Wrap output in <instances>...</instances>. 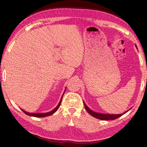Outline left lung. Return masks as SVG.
<instances>
[{
	"label": "left lung",
	"mask_w": 147,
	"mask_h": 147,
	"mask_svg": "<svg viewBox=\"0 0 147 147\" xmlns=\"http://www.w3.org/2000/svg\"><path fill=\"white\" fill-rule=\"evenodd\" d=\"M136 47L137 48L136 45ZM84 106H85V108L86 109V111L89 113L90 115L92 116L93 117H94L96 118H98L99 119L101 120H114L115 119L118 118L119 117L121 116L123 114H125L126 113H127L128 111H129L130 109L129 110L125 111V113H123V114H103V113H96V112H94L92 111L91 109H90L86 105V104L85 103V102L84 101Z\"/></svg>",
	"instance_id": "obj_1"
}]
</instances>
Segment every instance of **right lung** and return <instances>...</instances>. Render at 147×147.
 <instances>
[{
  "mask_svg": "<svg viewBox=\"0 0 147 147\" xmlns=\"http://www.w3.org/2000/svg\"><path fill=\"white\" fill-rule=\"evenodd\" d=\"M65 90H64V92H63V93L62 96V98H61V99H60V100L59 103H58V105H57V107H55L54 109H53V111H51L48 112V113H28V112L24 111L23 109H21V110H22L26 114H27V115L30 116L36 117V118H43V117H46V116H49L52 115V114H54V113H55V112L58 110V108H59V107H60V104H61V102H62V97H63V94H64V93H65Z\"/></svg>",
  "mask_w": 147,
  "mask_h": 147,
  "instance_id": "right-lung-1",
  "label": "right lung"
}]
</instances>
